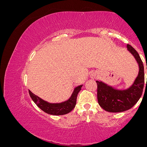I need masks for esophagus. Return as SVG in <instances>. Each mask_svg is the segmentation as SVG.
Returning a JSON list of instances; mask_svg holds the SVG:
<instances>
[{
    "label": "esophagus",
    "instance_id": "1",
    "mask_svg": "<svg viewBox=\"0 0 147 147\" xmlns=\"http://www.w3.org/2000/svg\"><path fill=\"white\" fill-rule=\"evenodd\" d=\"M96 76V74H92V78H95Z\"/></svg>",
    "mask_w": 147,
    "mask_h": 147
}]
</instances>
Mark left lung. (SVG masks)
<instances>
[{
	"mask_svg": "<svg viewBox=\"0 0 147 147\" xmlns=\"http://www.w3.org/2000/svg\"><path fill=\"white\" fill-rule=\"evenodd\" d=\"M127 50L135 57L138 65V73L131 86L119 89L102 81L96 80L97 98L101 108L110 113L124 112L131 109L139 100L142 94L144 83V66L140 56L130 45Z\"/></svg>",
	"mask_w": 147,
	"mask_h": 147,
	"instance_id": "8db88e82",
	"label": "left lung"
}]
</instances>
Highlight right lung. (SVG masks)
Instances as JSON below:
<instances>
[{
    "instance_id": "add662e5",
    "label": "right lung",
    "mask_w": 147,
    "mask_h": 147,
    "mask_svg": "<svg viewBox=\"0 0 147 147\" xmlns=\"http://www.w3.org/2000/svg\"><path fill=\"white\" fill-rule=\"evenodd\" d=\"M82 86V84L74 88L71 97L68 100L59 103L49 102L33 94L30 90L28 92L32 100L45 113L52 115H63L69 113L75 107L77 95L81 90Z\"/></svg>"
}]
</instances>
